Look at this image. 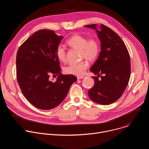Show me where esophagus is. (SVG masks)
<instances>
[{"label":"esophagus","mask_w":149,"mask_h":149,"mask_svg":"<svg viewBox=\"0 0 149 149\" xmlns=\"http://www.w3.org/2000/svg\"><path fill=\"white\" fill-rule=\"evenodd\" d=\"M84 78V77H83V76H78L77 77V79H82Z\"/></svg>","instance_id":"34e87169"}]
</instances>
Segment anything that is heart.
<instances>
[{"label":"heart","mask_w":149,"mask_h":149,"mask_svg":"<svg viewBox=\"0 0 149 149\" xmlns=\"http://www.w3.org/2000/svg\"><path fill=\"white\" fill-rule=\"evenodd\" d=\"M67 44L71 48L79 49L81 58H85L89 61L95 60L100 52V44L96 38L88 40L84 36L75 34L67 40ZM56 54L59 61L63 63L66 61L67 54L64 47L58 45L56 48ZM88 67V63L82 61L78 63L70 64L64 68V71L68 74L81 76L84 75Z\"/></svg>","instance_id":"1"}]
</instances>
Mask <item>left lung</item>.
I'll use <instances>...</instances> for the list:
<instances>
[{"label":"left lung","mask_w":149,"mask_h":149,"mask_svg":"<svg viewBox=\"0 0 149 149\" xmlns=\"http://www.w3.org/2000/svg\"><path fill=\"white\" fill-rule=\"evenodd\" d=\"M84 27L96 31L101 42V52L90 71L100 76L92 77L95 85L88 92L91 100L100 105H109L123 93L130 77V60L121 38L105 25L93 24Z\"/></svg>","instance_id":"left-lung-1"}]
</instances>
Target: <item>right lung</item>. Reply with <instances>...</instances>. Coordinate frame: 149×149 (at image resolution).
<instances>
[{"label":"right lung","mask_w":149,"mask_h":149,"mask_svg":"<svg viewBox=\"0 0 149 149\" xmlns=\"http://www.w3.org/2000/svg\"><path fill=\"white\" fill-rule=\"evenodd\" d=\"M63 36L54 31L40 30L19 47L16 56L17 82L27 101L40 109L49 110L65 98L71 85L77 81L73 75H63L56 51ZM59 74L56 81L50 74Z\"/></svg>","instance_id":"add662e5"}]
</instances>
